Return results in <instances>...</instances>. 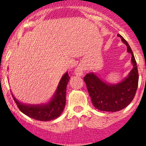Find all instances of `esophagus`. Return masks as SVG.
Returning <instances> with one entry per match:
<instances>
[{
  "label": "esophagus",
  "instance_id": "obj_1",
  "mask_svg": "<svg viewBox=\"0 0 146 146\" xmlns=\"http://www.w3.org/2000/svg\"><path fill=\"white\" fill-rule=\"evenodd\" d=\"M84 66L82 65V64H80V65L76 68L75 70H74V74L77 76H78V77H81V76H82L84 74Z\"/></svg>",
  "mask_w": 146,
  "mask_h": 146
}]
</instances>
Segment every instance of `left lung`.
I'll use <instances>...</instances> for the list:
<instances>
[{
  "instance_id": "8db88e82",
  "label": "left lung",
  "mask_w": 146,
  "mask_h": 146,
  "mask_svg": "<svg viewBox=\"0 0 146 146\" xmlns=\"http://www.w3.org/2000/svg\"><path fill=\"white\" fill-rule=\"evenodd\" d=\"M117 36L126 46L127 52L131 55L133 68L128 76L116 84H110L94 72L88 73L84 77L91 102L95 108L101 111L117 112L128 106L133 100L138 86V70L132 50L121 35Z\"/></svg>"
}]
</instances>
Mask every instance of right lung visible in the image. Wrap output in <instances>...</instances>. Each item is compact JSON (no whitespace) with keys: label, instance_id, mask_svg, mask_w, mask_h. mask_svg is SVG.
Instances as JSON below:
<instances>
[{"label":"right lung","instance_id":"right-lung-1","mask_svg":"<svg viewBox=\"0 0 146 146\" xmlns=\"http://www.w3.org/2000/svg\"><path fill=\"white\" fill-rule=\"evenodd\" d=\"M69 79L68 72H66L62 76L52 98L47 102L42 104H24L17 100L13 94L11 95L20 111L28 117L38 121H51L60 116L65 108L66 86Z\"/></svg>","mask_w":146,"mask_h":146}]
</instances>
